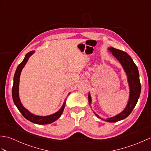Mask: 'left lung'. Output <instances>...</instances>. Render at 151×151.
<instances>
[{"instance_id":"1","label":"left lung","mask_w":151,"mask_h":151,"mask_svg":"<svg viewBox=\"0 0 151 151\" xmlns=\"http://www.w3.org/2000/svg\"><path fill=\"white\" fill-rule=\"evenodd\" d=\"M108 50L111 52L112 55L119 62L122 67H123L124 72L126 73L130 88L129 99L126 108L124 109L123 111H121L120 114L116 115L115 116L107 118L106 119H103L96 114L95 112L94 113L96 116L102 120L110 122V123H114V122H117L124 119L131 114L133 109L136 106L139 97L141 93V84L138 69H137L136 64L133 62L132 58L124 51L115 49L113 47L108 48ZM88 101L89 104H91V97L89 93L88 94Z\"/></svg>"}]
</instances>
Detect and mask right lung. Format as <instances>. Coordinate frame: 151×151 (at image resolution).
Instances as JSON below:
<instances>
[{
  "mask_svg": "<svg viewBox=\"0 0 151 151\" xmlns=\"http://www.w3.org/2000/svg\"><path fill=\"white\" fill-rule=\"evenodd\" d=\"M34 52H35L34 50L30 51V52H28L26 54V56H25L24 60H22V62L19 64L17 67V69L15 70L14 77V85H13V88H12V98H13V101H14V104L18 108L19 111L21 112V114L23 115L24 117L26 118L27 120L30 121V122H32V123H36L37 124H50L56 121L58 119H59L61 115H62L64 110V108H65V106L66 99L65 100V101H64L62 108H61L57 112H56V113L47 115V116H40V115H36L32 114L28 110H27V109L25 108L21 104L20 99H19V78H20L21 73L22 71V69H23V67H24V65H26V63L28 62V59H29V58L32 55Z\"/></svg>",
  "mask_w": 151,
  "mask_h": 151,
  "instance_id": "add662e5",
  "label": "right lung"
}]
</instances>
